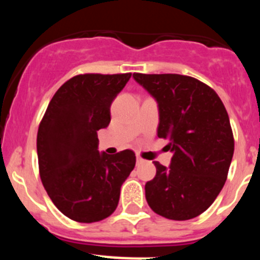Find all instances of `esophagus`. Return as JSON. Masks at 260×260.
<instances>
[{
  "label": "esophagus",
  "mask_w": 260,
  "mask_h": 260,
  "mask_svg": "<svg viewBox=\"0 0 260 260\" xmlns=\"http://www.w3.org/2000/svg\"><path fill=\"white\" fill-rule=\"evenodd\" d=\"M144 162H145V160H143L139 155H137V165H142V164H144Z\"/></svg>",
  "instance_id": "34e87169"
}]
</instances>
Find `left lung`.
<instances>
[{"mask_svg": "<svg viewBox=\"0 0 260 260\" xmlns=\"http://www.w3.org/2000/svg\"><path fill=\"white\" fill-rule=\"evenodd\" d=\"M159 110L157 137L168 138L171 164L154 161L145 184L149 207L170 220H189L213 204L228 178L235 142L221 99L210 86L181 74L133 73Z\"/></svg>", "mask_w": 260, "mask_h": 260, "instance_id": "left-lung-1", "label": "left lung"}]
</instances>
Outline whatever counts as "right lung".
Masks as SVG:
<instances>
[{
    "label": "right lung",
    "instance_id": "right-lung-1",
    "mask_svg": "<svg viewBox=\"0 0 260 260\" xmlns=\"http://www.w3.org/2000/svg\"><path fill=\"white\" fill-rule=\"evenodd\" d=\"M124 74H79L56 91L38 131L40 177L56 208L78 222L106 219L117 208L121 186L136 154L99 151L98 131L111 121L112 101L129 80Z\"/></svg>",
    "mask_w": 260,
    "mask_h": 260
}]
</instances>
